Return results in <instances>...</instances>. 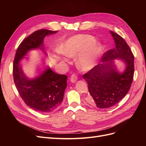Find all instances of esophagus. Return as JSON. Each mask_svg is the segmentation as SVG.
Returning a JSON list of instances; mask_svg holds the SVG:
<instances>
[{"instance_id":"34e87169","label":"esophagus","mask_w":146,"mask_h":146,"mask_svg":"<svg viewBox=\"0 0 146 146\" xmlns=\"http://www.w3.org/2000/svg\"><path fill=\"white\" fill-rule=\"evenodd\" d=\"M77 79H78V77H77V75L72 74L70 77V81L72 83H75V82H77Z\"/></svg>"}]
</instances>
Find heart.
I'll return each mask as SVG.
<instances>
[{"mask_svg": "<svg viewBox=\"0 0 146 146\" xmlns=\"http://www.w3.org/2000/svg\"><path fill=\"white\" fill-rule=\"evenodd\" d=\"M95 41V38L90 35H78L61 43L58 50L66 56L73 57L85 50L78 56L77 65L81 70H89L96 64L103 50L102 44H94Z\"/></svg>", "mask_w": 146, "mask_h": 146, "instance_id": "heart-1", "label": "heart"}]
</instances>
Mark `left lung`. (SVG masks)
Masks as SVG:
<instances>
[{
    "label": "left lung",
    "instance_id": "obj_1",
    "mask_svg": "<svg viewBox=\"0 0 146 146\" xmlns=\"http://www.w3.org/2000/svg\"><path fill=\"white\" fill-rule=\"evenodd\" d=\"M115 47L106 52L100 63L85 74L83 78L88 83L90 100L99 108L115 105L129 92L134 75V55L124 39L110 31ZM121 59L126 64L125 71L121 74L112 64L114 59Z\"/></svg>",
    "mask_w": 146,
    "mask_h": 146
}]
</instances>
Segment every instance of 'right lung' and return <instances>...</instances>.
Masks as SVG:
<instances>
[{"label": "right lung", "instance_id": "right-lung-1", "mask_svg": "<svg viewBox=\"0 0 146 146\" xmlns=\"http://www.w3.org/2000/svg\"><path fill=\"white\" fill-rule=\"evenodd\" d=\"M56 32L41 29L30 35L17 47L13 62V78L17 91L26 105L39 112H52L59 107L63 100L68 77L48 68L39 77L31 80L25 76L19 61L31 49L40 47L43 50L44 38Z\"/></svg>", "mask_w": 146, "mask_h": 146}]
</instances>
